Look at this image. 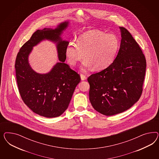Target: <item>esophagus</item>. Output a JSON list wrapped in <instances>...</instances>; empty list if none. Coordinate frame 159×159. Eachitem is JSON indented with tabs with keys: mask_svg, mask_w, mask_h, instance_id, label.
Returning a JSON list of instances; mask_svg holds the SVG:
<instances>
[{
	"mask_svg": "<svg viewBox=\"0 0 159 159\" xmlns=\"http://www.w3.org/2000/svg\"><path fill=\"white\" fill-rule=\"evenodd\" d=\"M80 77H81L82 80H85L87 79L86 76L83 74H80Z\"/></svg>",
	"mask_w": 159,
	"mask_h": 159,
	"instance_id": "obj_1",
	"label": "esophagus"
}]
</instances>
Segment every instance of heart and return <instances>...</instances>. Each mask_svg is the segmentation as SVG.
Instances as JSON below:
<instances>
[{
  "instance_id": "obj_1",
  "label": "heart",
  "mask_w": 159,
  "mask_h": 159,
  "mask_svg": "<svg viewBox=\"0 0 159 159\" xmlns=\"http://www.w3.org/2000/svg\"><path fill=\"white\" fill-rule=\"evenodd\" d=\"M120 46L115 34H107L99 30H90L82 34L75 41L69 42L65 48L67 62L75 66L83 58V70L94 67L100 70L108 67L114 62Z\"/></svg>"
}]
</instances>
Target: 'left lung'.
<instances>
[{
	"mask_svg": "<svg viewBox=\"0 0 159 159\" xmlns=\"http://www.w3.org/2000/svg\"><path fill=\"white\" fill-rule=\"evenodd\" d=\"M120 29L122 39L115 60L87 79L93 107L107 116L126 111L139 100L146 72V59L139 45L126 29Z\"/></svg>",
	"mask_w": 159,
	"mask_h": 159,
	"instance_id": "8db88e82",
	"label": "left lung"
}]
</instances>
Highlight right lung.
Returning <instances> with one entry per match:
<instances>
[{
	"mask_svg": "<svg viewBox=\"0 0 159 159\" xmlns=\"http://www.w3.org/2000/svg\"><path fill=\"white\" fill-rule=\"evenodd\" d=\"M68 25L69 21H65L56 29L37 30L20 48L16 59V79L23 101L34 113L47 118L62 114L80 82V75L64 63L65 51L69 42L62 40L61 35ZM45 39L57 43L60 62L49 73L40 74L30 66L28 56L33 47Z\"/></svg>",
	"mask_w": 159,
	"mask_h": 159,
	"instance_id": "obj_1",
	"label": "right lung"
}]
</instances>
